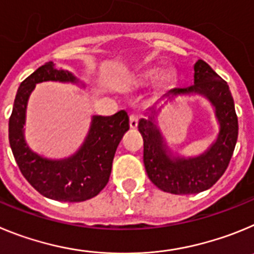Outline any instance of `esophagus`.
<instances>
[{
	"instance_id": "34e87169",
	"label": "esophagus",
	"mask_w": 254,
	"mask_h": 254,
	"mask_svg": "<svg viewBox=\"0 0 254 254\" xmlns=\"http://www.w3.org/2000/svg\"><path fill=\"white\" fill-rule=\"evenodd\" d=\"M129 123L131 129H136V127H138V116H136L135 114H130Z\"/></svg>"
}]
</instances>
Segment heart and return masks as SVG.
Returning a JSON list of instances; mask_svg holds the SVG:
<instances>
[{
  "label": "heart",
  "mask_w": 254,
  "mask_h": 254,
  "mask_svg": "<svg viewBox=\"0 0 254 254\" xmlns=\"http://www.w3.org/2000/svg\"><path fill=\"white\" fill-rule=\"evenodd\" d=\"M167 79H168V78H167Z\"/></svg>",
  "instance_id": "heart-1"
}]
</instances>
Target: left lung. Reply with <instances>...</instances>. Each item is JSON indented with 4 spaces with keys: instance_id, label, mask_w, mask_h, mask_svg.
Returning <instances> with one entry per match:
<instances>
[{
    "instance_id": "1",
    "label": "left lung",
    "mask_w": 254,
    "mask_h": 254,
    "mask_svg": "<svg viewBox=\"0 0 254 254\" xmlns=\"http://www.w3.org/2000/svg\"><path fill=\"white\" fill-rule=\"evenodd\" d=\"M193 69L192 86L175 88L171 95L200 93L214 105L220 132L206 153L196 158H171L153 119H140L138 124L144 141L143 161L148 177L162 191L175 195L198 193L214 186L228 168L238 139V118L228 83L202 59L196 62Z\"/></svg>"
}]
</instances>
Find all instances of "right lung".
<instances>
[{
  "mask_svg": "<svg viewBox=\"0 0 254 254\" xmlns=\"http://www.w3.org/2000/svg\"><path fill=\"white\" fill-rule=\"evenodd\" d=\"M43 81L76 82V78L48 62L21 82L8 120L15 161L27 182L45 197L65 202L90 200L109 182L116 148L130 127L129 116L124 110L113 116H95L87 139L76 154L64 161H48L29 149L22 132L29 95Z\"/></svg>",
  "mask_w": 254,
  "mask_h": 254,
  "instance_id": "1",
  "label": "right lung"
}]
</instances>
